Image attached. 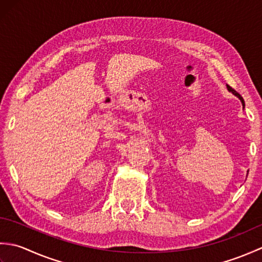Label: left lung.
<instances>
[{
	"label": "left lung",
	"instance_id": "1",
	"mask_svg": "<svg viewBox=\"0 0 262 262\" xmlns=\"http://www.w3.org/2000/svg\"><path fill=\"white\" fill-rule=\"evenodd\" d=\"M226 88H227V90H229L231 93L234 94V96H235L236 98L240 99V101L242 102V105H243V107H244V100H243V98L241 97V94H240V93H237V92L234 90V89H232L230 85H227V84H226Z\"/></svg>",
	"mask_w": 262,
	"mask_h": 262
}]
</instances>
